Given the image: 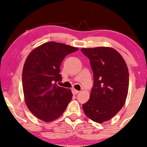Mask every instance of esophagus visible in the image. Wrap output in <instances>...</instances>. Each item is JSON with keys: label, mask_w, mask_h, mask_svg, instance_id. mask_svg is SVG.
<instances>
[{"label": "esophagus", "mask_w": 147, "mask_h": 147, "mask_svg": "<svg viewBox=\"0 0 147 147\" xmlns=\"http://www.w3.org/2000/svg\"><path fill=\"white\" fill-rule=\"evenodd\" d=\"M79 91H78V90H76V89H74V88H73V89H72V93H73V94H74V95H75V94H78L79 93Z\"/></svg>", "instance_id": "34e87169"}]
</instances>
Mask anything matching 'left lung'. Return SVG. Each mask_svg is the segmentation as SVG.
<instances>
[{"label":"left lung","mask_w":147,"mask_h":147,"mask_svg":"<svg viewBox=\"0 0 147 147\" xmlns=\"http://www.w3.org/2000/svg\"><path fill=\"white\" fill-rule=\"evenodd\" d=\"M81 51L89 58L94 73L90 99L82 108L88 118L100 124L113 118L125 104L129 84L127 65L112 47L82 48Z\"/></svg>","instance_id":"left-lung-1"}]
</instances>
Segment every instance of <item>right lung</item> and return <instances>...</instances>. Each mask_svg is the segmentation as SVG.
Returning a JSON list of instances; mask_svg holds the SVG:
<instances>
[{
    "instance_id": "obj_1",
    "label": "right lung",
    "mask_w": 147,
    "mask_h": 147,
    "mask_svg": "<svg viewBox=\"0 0 147 147\" xmlns=\"http://www.w3.org/2000/svg\"><path fill=\"white\" fill-rule=\"evenodd\" d=\"M79 50L64 43L49 41L32 50L24 64L22 83L27 108L44 122L59 118L71 101V90L59 87L60 65L65 56Z\"/></svg>"
}]
</instances>
